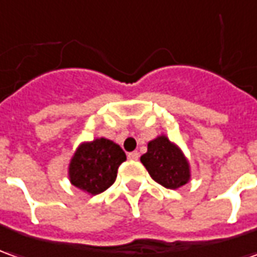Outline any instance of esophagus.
<instances>
[{
    "instance_id": "obj_1",
    "label": "esophagus",
    "mask_w": 257,
    "mask_h": 257,
    "mask_svg": "<svg viewBox=\"0 0 257 257\" xmlns=\"http://www.w3.org/2000/svg\"><path fill=\"white\" fill-rule=\"evenodd\" d=\"M128 159L129 160H138L139 159V153L138 152H131V153H128Z\"/></svg>"
}]
</instances>
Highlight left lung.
I'll list each match as a JSON object with an SVG mask.
<instances>
[{
	"label": "left lung",
	"mask_w": 257,
	"mask_h": 257,
	"mask_svg": "<svg viewBox=\"0 0 257 257\" xmlns=\"http://www.w3.org/2000/svg\"><path fill=\"white\" fill-rule=\"evenodd\" d=\"M141 162L151 177L166 188L184 186L190 180V165L177 145L165 135L158 136L148 143V152L141 156Z\"/></svg>",
	"instance_id": "obj_1"
}]
</instances>
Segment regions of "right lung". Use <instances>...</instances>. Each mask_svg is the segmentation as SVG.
Masks as SVG:
<instances>
[{"mask_svg": "<svg viewBox=\"0 0 257 257\" xmlns=\"http://www.w3.org/2000/svg\"><path fill=\"white\" fill-rule=\"evenodd\" d=\"M125 160L126 155L121 146L109 139L81 143L70 160V181L81 191L99 194L114 184L118 167Z\"/></svg>", "mask_w": 257, "mask_h": 257, "instance_id": "add662e5", "label": "right lung"}]
</instances>
